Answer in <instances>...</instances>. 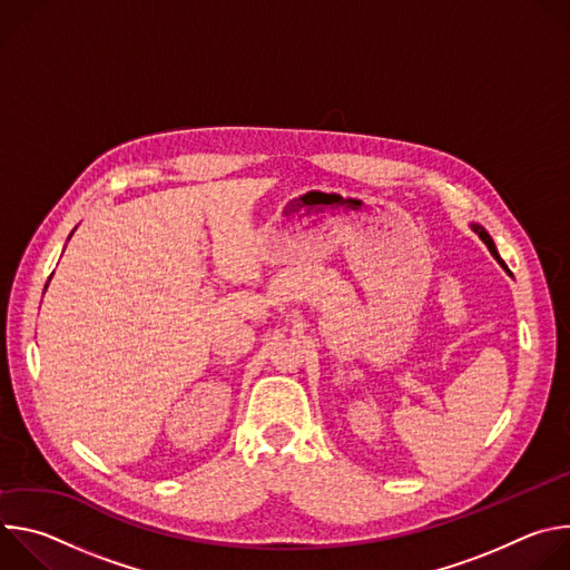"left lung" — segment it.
Instances as JSON below:
<instances>
[{"mask_svg":"<svg viewBox=\"0 0 570 570\" xmlns=\"http://www.w3.org/2000/svg\"><path fill=\"white\" fill-rule=\"evenodd\" d=\"M471 227H473V232H475V234H478V236H480V238H482V240H484V246H487V248H490V253H492V255H494V259H497V262H499V264H501V266H503V268H505V271H508V266H505V262H503V259H501V257H499V253H497V246H494V240H492V236H490V234H487V232H484V227H480V225H475V223H473V225H471Z\"/></svg>","mask_w":570,"mask_h":570,"instance_id":"8db88e82","label":"left lung"}]
</instances>
